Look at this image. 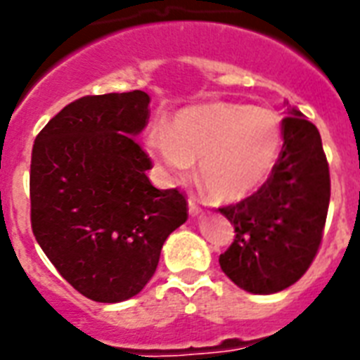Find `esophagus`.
Segmentation results:
<instances>
[{"label":"esophagus","mask_w":360,"mask_h":360,"mask_svg":"<svg viewBox=\"0 0 360 360\" xmlns=\"http://www.w3.org/2000/svg\"><path fill=\"white\" fill-rule=\"evenodd\" d=\"M188 212L192 214V216H198V214H201V207H199L198 199L195 198L188 199Z\"/></svg>","instance_id":"34e87169"}]
</instances>
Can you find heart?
<instances>
[{"label":"heart","mask_w":360,"mask_h":360,"mask_svg":"<svg viewBox=\"0 0 360 360\" xmlns=\"http://www.w3.org/2000/svg\"><path fill=\"white\" fill-rule=\"evenodd\" d=\"M148 152L174 174L198 159V179L219 203L255 194L271 177L283 146L282 117L265 105L208 102L177 111L146 137Z\"/></svg>","instance_id":"b5f03b06"}]
</instances>
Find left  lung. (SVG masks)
<instances>
[{
	"label": "left lung",
	"instance_id": "1",
	"mask_svg": "<svg viewBox=\"0 0 360 360\" xmlns=\"http://www.w3.org/2000/svg\"><path fill=\"white\" fill-rule=\"evenodd\" d=\"M288 111L282 153L271 177L240 203L219 208L236 232L219 256L221 271L255 295L298 282L324 236L331 181L322 139L297 108Z\"/></svg>",
	"mask_w": 360,
	"mask_h": 360
}]
</instances>
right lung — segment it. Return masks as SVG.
<instances>
[{
  "label": "right lung",
  "mask_w": 360,
  "mask_h": 360,
  "mask_svg": "<svg viewBox=\"0 0 360 360\" xmlns=\"http://www.w3.org/2000/svg\"><path fill=\"white\" fill-rule=\"evenodd\" d=\"M144 91L82 96L36 135L31 226L45 256L80 295L128 300L155 273L162 243L186 221L177 188L159 190L135 143L150 119Z\"/></svg>",
  "instance_id": "1"
}]
</instances>
